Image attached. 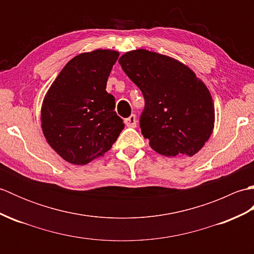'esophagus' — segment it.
Returning <instances> with one entry per match:
<instances>
[{
    "label": "esophagus",
    "instance_id": "34e87169",
    "mask_svg": "<svg viewBox=\"0 0 254 254\" xmlns=\"http://www.w3.org/2000/svg\"><path fill=\"white\" fill-rule=\"evenodd\" d=\"M136 117L135 115H132L131 117H128L127 119L124 120V123H126L127 127H136Z\"/></svg>",
    "mask_w": 254,
    "mask_h": 254
}]
</instances>
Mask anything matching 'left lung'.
I'll list each match as a JSON object with an SVG mask.
<instances>
[{"instance_id": "1", "label": "left lung", "mask_w": 254, "mask_h": 254, "mask_svg": "<svg viewBox=\"0 0 254 254\" xmlns=\"http://www.w3.org/2000/svg\"><path fill=\"white\" fill-rule=\"evenodd\" d=\"M119 63L143 93L141 130L149 146L168 157L198 153L215 123L212 95L203 80L185 63L145 49L124 53Z\"/></svg>"}]
</instances>
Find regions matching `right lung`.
<instances>
[{"label":"right lung","instance_id":"obj_1","mask_svg":"<svg viewBox=\"0 0 254 254\" xmlns=\"http://www.w3.org/2000/svg\"><path fill=\"white\" fill-rule=\"evenodd\" d=\"M119 52L96 49L69 60L41 105V128L51 148L65 161L86 165L104 156L124 127L106 91Z\"/></svg>","mask_w":254,"mask_h":254}]
</instances>
